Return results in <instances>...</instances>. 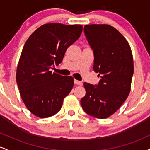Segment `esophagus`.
I'll return each instance as SVG.
<instances>
[{"instance_id": "1", "label": "esophagus", "mask_w": 150, "mask_h": 150, "mask_svg": "<svg viewBox=\"0 0 150 150\" xmlns=\"http://www.w3.org/2000/svg\"><path fill=\"white\" fill-rule=\"evenodd\" d=\"M74 83L77 85H82V82H81V81L77 80H74Z\"/></svg>"}]
</instances>
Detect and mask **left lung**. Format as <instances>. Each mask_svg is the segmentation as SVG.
<instances>
[{"label":"left lung","mask_w":150,"mask_h":150,"mask_svg":"<svg viewBox=\"0 0 150 150\" xmlns=\"http://www.w3.org/2000/svg\"><path fill=\"white\" fill-rule=\"evenodd\" d=\"M84 32L94 53L93 70L101 80L95 85L84 83L86 94L80 103L86 113L103 119L116 112L129 95L132 51L125 37L110 25H85Z\"/></svg>","instance_id":"1"}]
</instances>
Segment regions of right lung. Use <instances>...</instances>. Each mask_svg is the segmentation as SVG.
Listing matches in <instances>:
<instances>
[{
  "label": "right lung",
  "mask_w": 150,
  "mask_h": 150,
  "mask_svg": "<svg viewBox=\"0 0 150 150\" xmlns=\"http://www.w3.org/2000/svg\"><path fill=\"white\" fill-rule=\"evenodd\" d=\"M82 32L80 25L46 24L34 31L24 45L16 80L22 101L35 116L48 118L57 113L73 89V77L62 76L51 69L61 63L67 49Z\"/></svg>",
  "instance_id": "add662e5"
}]
</instances>
